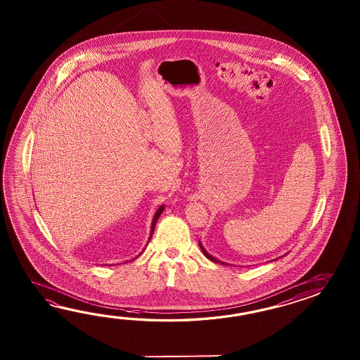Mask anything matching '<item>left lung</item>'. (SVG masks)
I'll return each mask as SVG.
<instances>
[{
	"label": "left lung",
	"mask_w": 360,
	"mask_h": 360,
	"mask_svg": "<svg viewBox=\"0 0 360 360\" xmlns=\"http://www.w3.org/2000/svg\"><path fill=\"white\" fill-rule=\"evenodd\" d=\"M199 247H200V250H202V252H203V255L206 256L207 259H210L211 261H214V262H221V264H225V262H222V261L216 260L214 257H212L210 253L207 252L206 250L203 248V245H202V243L199 242Z\"/></svg>",
	"instance_id": "obj_1"
}]
</instances>
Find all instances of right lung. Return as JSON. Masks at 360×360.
<instances>
[{"label":"right lung","instance_id":"right-lung-1","mask_svg":"<svg viewBox=\"0 0 360 360\" xmlns=\"http://www.w3.org/2000/svg\"><path fill=\"white\" fill-rule=\"evenodd\" d=\"M163 210H165V206H161L158 210H157V212L154 214L153 221H152V229H150V238H152V234H153L154 228H155V224H157V220L160 219V216H161L162 212H163ZM150 238H149V240H150Z\"/></svg>","mask_w":360,"mask_h":360}]
</instances>
